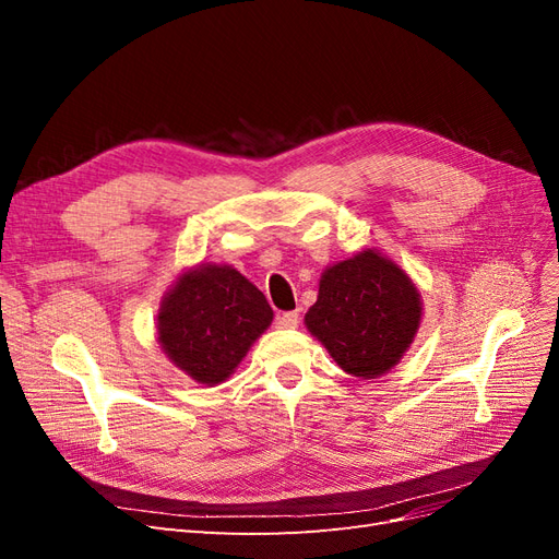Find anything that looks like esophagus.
Segmentation results:
<instances>
[{
	"label": "esophagus",
	"instance_id": "1",
	"mask_svg": "<svg viewBox=\"0 0 559 559\" xmlns=\"http://www.w3.org/2000/svg\"><path fill=\"white\" fill-rule=\"evenodd\" d=\"M277 329H296L298 326V312H282L275 317Z\"/></svg>",
	"mask_w": 559,
	"mask_h": 559
}]
</instances>
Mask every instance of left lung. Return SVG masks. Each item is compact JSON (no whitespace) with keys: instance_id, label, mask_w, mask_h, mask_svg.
Wrapping results in <instances>:
<instances>
[{"instance_id":"obj_1","label":"left lung","mask_w":559,"mask_h":559,"mask_svg":"<svg viewBox=\"0 0 559 559\" xmlns=\"http://www.w3.org/2000/svg\"><path fill=\"white\" fill-rule=\"evenodd\" d=\"M419 319L413 280L380 251L364 249L321 273L306 326L345 373L373 380L401 361Z\"/></svg>"}]
</instances>
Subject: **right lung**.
<instances>
[{
	"label": "right lung",
	"mask_w": 559,
	"mask_h": 559,
	"mask_svg": "<svg viewBox=\"0 0 559 559\" xmlns=\"http://www.w3.org/2000/svg\"><path fill=\"white\" fill-rule=\"evenodd\" d=\"M273 308L230 265L186 270L158 310V343L179 370L214 386L230 378L253 341L270 326Z\"/></svg>",
	"instance_id": "right-lung-1"
}]
</instances>
